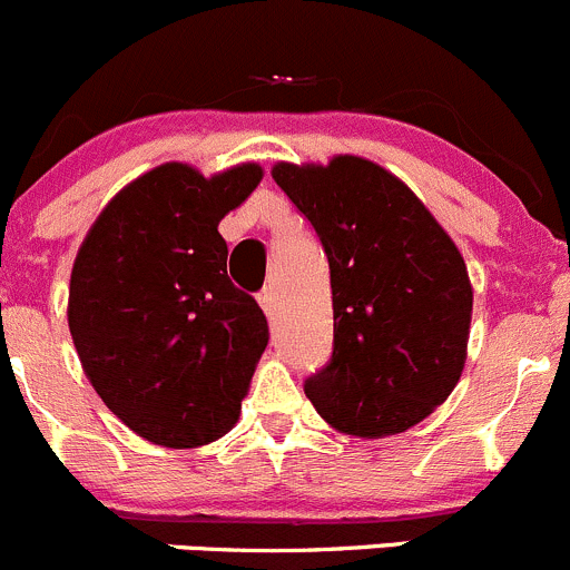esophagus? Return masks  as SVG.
I'll use <instances>...</instances> for the list:
<instances>
[{"instance_id": "1", "label": "esophagus", "mask_w": 570, "mask_h": 570, "mask_svg": "<svg viewBox=\"0 0 570 570\" xmlns=\"http://www.w3.org/2000/svg\"><path fill=\"white\" fill-rule=\"evenodd\" d=\"M258 303H262L264 314L273 320V314H275V286H264V289L258 292Z\"/></svg>"}]
</instances>
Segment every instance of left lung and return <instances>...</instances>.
I'll return each mask as SVG.
<instances>
[{
  "mask_svg": "<svg viewBox=\"0 0 570 570\" xmlns=\"http://www.w3.org/2000/svg\"><path fill=\"white\" fill-rule=\"evenodd\" d=\"M331 267L333 350L303 389L327 424L377 439L422 422L461 381L471 284L422 200L381 165H275Z\"/></svg>",
  "mask_w": 570,
  "mask_h": 570,
  "instance_id": "left-lung-1",
  "label": "left lung"
}]
</instances>
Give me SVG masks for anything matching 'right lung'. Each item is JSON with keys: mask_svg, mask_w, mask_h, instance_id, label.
Listing matches in <instances>:
<instances>
[{"mask_svg": "<svg viewBox=\"0 0 570 570\" xmlns=\"http://www.w3.org/2000/svg\"><path fill=\"white\" fill-rule=\"evenodd\" d=\"M258 181V165L212 178L159 165L109 200L77 253L68 327L85 375L154 444L200 446L237 424L269 327L226 275L217 223Z\"/></svg>", "mask_w": 570, "mask_h": 570, "instance_id": "1", "label": "right lung"}]
</instances>
